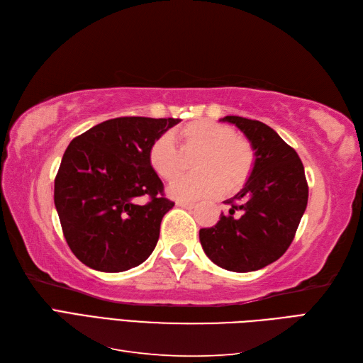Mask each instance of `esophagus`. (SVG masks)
<instances>
[{
	"mask_svg": "<svg viewBox=\"0 0 363 363\" xmlns=\"http://www.w3.org/2000/svg\"><path fill=\"white\" fill-rule=\"evenodd\" d=\"M177 206L184 207V208H192L195 206V203H192V201H177Z\"/></svg>",
	"mask_w": 363,
	"mask_h": 363,
	"instance_id": "34e87169",
	"label": "esophagus"
}]
</instances>
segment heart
Instances as JSON below:
<instances>
[{
    "label": "heart",
    "instance_id": "heart-1",
    "mask_svg": "<svg viewBox=\"0 0 363 363\" xmlns=\"http://www.w3.org/2000/svg\"><path fill=\"white\" fill-rule=\"evenodd\" d=\"M172 137L181 145L174 147L169 135L151 142L147 152L150 167L160 179L172 182L184 168V156L196 155L194 168L199 174L175 180L169 194L180 200H194L216 195L224 189L236 191L244 186L255 168L256 155L252 145L236 136L233 128L213 121H194L177 128Z\"/></svg>",
    "mask_w": 363,
    "mask_h": 363
}]
</instances>
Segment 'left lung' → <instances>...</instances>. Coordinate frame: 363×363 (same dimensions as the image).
<instances>
[{
	"label": "left lung",
	"instance_id": "obj_1",
	"mask_svg": "<svg viewBox=\"0 0 363 363\" xmlns=\"http://www.w3.org/2000/svg\"><path fill=\"white\" fill-rule=\"evenodd\" d=\"M255 150V168L245 186L225 203L228 212L216 225L200 230V242L213 263L250 272L280 259L294 240L307 206L304 167L276 131L260 121L225 116Z\"/></svg>",
	"mask_w": 363,
	"mask_h": 363
}]
</instances>
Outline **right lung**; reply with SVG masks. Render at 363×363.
<instances>
[{
    "instance_id": "obj_1",
    "label": "right lung",
    "mask_w": 363,
    "mask_h": 363,
    "mask_svg": "<svg viewBox=\"0 0 363 363\" xmlns=\"http://www.w3.org/2000/svg\"><path fill=\"white\" fill-rule=\"evenodd\" d=\"M180 119L123 116L71 140L54 180L63 236L75 257L103 272H123L156 248L174 203L150 167L151 142Z\"/></svg>"
}]
</instances>
